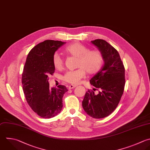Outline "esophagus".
Instances as JSON below:
<instances>
[{"instance_id":"34e87169","label":"esophagus","mask_w":150,"mask_h":150,"mask_svg":"<svg viewBox=\"0 0 150 150\" xmlns=\"http://www.w3.org/2000/svg\"><path fill=\"white\" fill-rule=\"evenodd\" d=\"M77 86L76 85H72V84H71V85H70L69 86V89H72V88H75Z\"/></svg>"}]
</instances>
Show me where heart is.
<instances>
[{
	"mask_svg": "<svg viewBox=\"0 0 150 150\" xmlns=\"http://www.w3.org/2000/svg\"><path fill=\"white\" fill-rule=\"evenodd\" d=\"M64 51L66 54L77 58V67L79 68L67 71L63 77L65 81L70 84H79L81 79L85 77L86 71L90 74H96L103 66L104 59L101 53L98 50H89L88 47L80 43H71ZM53 64L57 70L63 67V61L57 53L53 57Z\"/></svg>",
	"mask_w": 150,
	"mask_h": 150,
	"instance_id": "heart-1",
	"label": "heart"
}]
</instances>
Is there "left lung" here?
Instances as JSON below:
<instances>
[{
    "label": "left lung",
    "mask_w": 150,
    "mask_h": 150,
    "mask_svg": "<svg viewBox=\"0 0 150 150\" xmlns=\"http://www.w3.org/2000/svg\"><path fill=\"white\" fill-rule=\"evenodd\" d=\"M91 43L101 53L104 64L90 80V84L100 91L95 94L93 91L88 90L82 106L90 117L102 118L111 114L120 101L125 86V69L118 52L108 42L96 39Z\"/></svg>",
    "instance_id": "8db88e82"
}]
</instances>
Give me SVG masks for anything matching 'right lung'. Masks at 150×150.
I'll return each instance as SVG.
<instances>
[{"mask_svg":"<svg viewBox=\"0 0 150 150\" xmlns=\"http://www.w3.org/2000/svg\"><path fill=\"white\" fill-rule=\"evenodd\" d=\"M66 42L47 40L35 46L29 53L22 77L23 90L28 104L40 117L50 118L63 108V97L68 91L66 86L49 87L48 76L55 68L53 57Z\"/></svg>","mask_w":150,"mask_h":150,"instance_id":"add662e5","label":"right lung"}]
</instances>
